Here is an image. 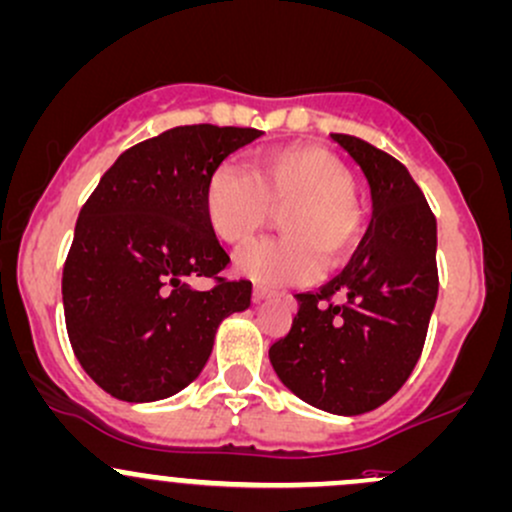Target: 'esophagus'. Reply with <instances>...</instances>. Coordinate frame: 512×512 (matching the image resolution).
Returning a JSON list of instances; mask_svg holds the SVG:
<instances>
[{
    "label": "esophagus",
    "instance_id": "obj_1",
    "mask_svg": "<svg viewBox=\"0 0 512 512\" xmlns=\"http://www.w3.org/2000/svg\"><path fill=\"white\" fill-rule=\"evenodd\" d=\"M252 296H255V301H265V299H272V296H274V291L269 289V286L255 284V291H252Z\"/></svg>",
    "mask_w": 512,
    "mask_h": 512
}]
</instances>
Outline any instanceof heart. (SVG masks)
I'll list each match as a JSON object with an SVG mask.
<instances>
[{
    "mask_svg": "<svg viewBox=\"0 0 512 512\" xmlns=\"http://www.w3.org/2000/svg\"><path fill=\"white\" fill-rule=\"evenodd\" d=\"M352 172L323 148L269 150L257 157L252 172L221 165L211 172L204 192V213L223 243H250L283 211L282 238L250 245L235 260L240 274L260 284H306L320 274L323 260L340 265L355 250L362 213L355 201Z\"/></svg>",
    "mask_w": 512,
    "mask_h": 512,
    "instance_id": "b5f03b06",
    "label": "heart"
}]
</instances>
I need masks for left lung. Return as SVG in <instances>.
<instances>
[{
	"label": "left lung",
	"instance_id": "obj_1",
	"mask_svg": "<svg viewBox=\"0 0 512 512\" xmlns=\"http://www.w3.org/2000/svg\"><path fill=\"white\" fill-rule=\"evenodd\" d=\"M330 138L367 177L372 221L333 282L296 294L299 311L269 362L308 406L359 415L389 401L423 352L437 301V223L396 157L347 133Z\"/></svg>",
	"mask_w": 512,
	"mask_h": 512
}]
</instances>
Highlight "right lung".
<instances>
[{
    "label": "right lung",
    "mask_w": 512,
    "mask_h": 512,
    "mask_svg": "<svg viewBox=\"0 0 512 512\" xmlns=\"http://www.w3.org/2000/svg\"><path fill=\"white\" fill-rule=\"evenodd\" d=\"M257 128L177 126L133 145L82 206L63 269L65 325L82 369L119 401L150 403L189 386L223 318L252 284L218 277L226 255L204 213L211 172ZM219 284L199 292L189 278Z\"/></svg>",
    "instance_id": "1"
}]
</instances>
